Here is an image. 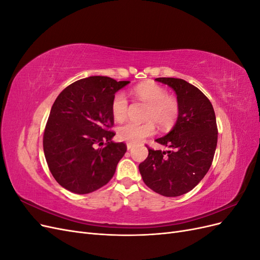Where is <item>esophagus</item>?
Listing matches in <instances>:
<instances>
[{
    "label": "esophagus",
    "mask_w": 260,
    "mask_h": 260,
    "mask_svg": "<svg viewBox=\"0 0 260 260\" xmlns=\"http://www.w3.org/2000/svg\"><path fill=\"white\" fill-rule=\"evenodd\" d=\"M132 148H133V146H132L131 144H127V149H128V151H129V152L131 151V149H132Z\"/></svg>",
    "instance_id": "obj_1"
}]
</instances>
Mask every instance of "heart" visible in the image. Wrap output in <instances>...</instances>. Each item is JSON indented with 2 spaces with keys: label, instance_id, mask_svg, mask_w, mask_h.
Returning <instances> with one entry per match:
<instances>
[{
  "label": "heart",
  "instance_id": "b5f03b06",
  "mask_svg": "<svg viewBox=\"0 0 260 260\" xmlns=\"http://www.w3.org/2000/svg\"><path fill=\"white\" fill-rule=\"evenodd\" d=\"M133 95L139 101L147 104L148 108L144 119L148 120L144 123L128 122L118 128L117 136L121 141L131 144H139L152 136L155 132V121L161 128H168L175 123L179 114L178 101L168 95L164 86L154 83H142L133 89ZM112 115L118 122L123 121L128 116V99L123 92L115 94L112 101Z\"/></svg>",
  "mask_w": 260,
  "mask_h": 260
}]
</instances>
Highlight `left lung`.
<instances>
[{"instance_id":"left-lung-1","label":"left lung","mask_w":260,"mask_h":260,"mask_svg":"<svg viewBox=\"0 0 260 260\" xmlns=\"http://www.w3.org/2000/svg\"><path fill=\"white\" fill-rule=\"evenodd\" d=\"M155 80L176 92L179 114L167 135L156 139L169 151L148 148L139 170L154 192L175 198L190 192L209 170L218 139L216 116L209 100L193 84L178 78Z\"/></svg>"}]
</instances>
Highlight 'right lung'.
<instances>
[{"mask_svg":"<svg viewBox=\"0 0 260 260\" xmlns=\"http://www.w3.org/2000/svg\"><path fill=\"white\" fill-rule=\"evenodd\" d=\"M129 83L93 76L68 85L55 100L43 149L51 174L66 190L88 194L113 178L127 146L112 140V101Z\"/></svg>","mask_w":260,"mask_h":260,"instance_id":"1","label":"right lung"}]
</instances>
